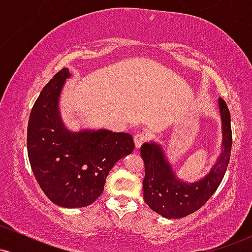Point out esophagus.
Segmentation results:
<instances>
[{
  "label": "esophagus",
  "instance_id": "obj_1",
  "mask_svg": "<svg viewBox=\"0 0 252 252\" xmlns=\"http://www.w3.org/2000/svg\"><path fill=\"white\" fill-rule=\"evenodd\" d=\"M147 138H148V136H147V134H143V132H137V134L134 135V143L136 148H140L146 142Z\"/></svg>",
  "mask_w": 252,
  "mask_h": 252
}]
</instances>
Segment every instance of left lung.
<instances>
[{
    "label": "left lung",
    "instance_id": "left-lung-1",
    "mask_svg": "<svg viewBox=\"0 0 252 252\" xmlns=\"http://www.w3.org/2000/svg\"><path fill=\"white\" fill-rule=\"evenodd\" d=\"M222 126V153L209 175L200 181L186 184L175 178L163 150L156 143L141 147L146 175L143 180V199L146 204L166 218H182L204 206L224 178L232 148L230 111L222 98H219Z\"/></svg>",
    "mask_w": 252,
    "mask_h": 252
}]
</instances>
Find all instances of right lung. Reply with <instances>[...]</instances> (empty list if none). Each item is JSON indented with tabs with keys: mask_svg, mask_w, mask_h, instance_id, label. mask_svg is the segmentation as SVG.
<instances>
[{
	"mask_svg": "<svg viewBox=\"0 0 252 252\" xmlns=\"http://www.w3.org/2000/svg\"><path fill=\"white\" fill-rule=\"evenodd\" d=\"M63 67L46 84L28 121L27 150L37 184L62 207H85L103 193L110 169L135 148L126 132H71L63 128L58 99L66 78Z\"/></svg>",
	"mask_w": 252,
	"mask_h": 252,
	"instance_id": "obj_1",
	"label": "right lung"
}]
</instances>
